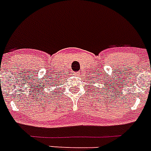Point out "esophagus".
Here are the masks:
<instances>
[{
  "label": "esophagus",
  "mask_w": 151,
  "mask_h": 151,
  "mask_svg": "<svg viewBox=\"0 0 151 151\" xmlns=\"http://www.w3.org/2000/svg\"><path fill=\"white\" fill-rule=\"evenodd\" d=\"M73 75L76 76V77H78V76H79V73H73Z\"/></svg>",
  "instance_id": "1"
}]
</instances>
